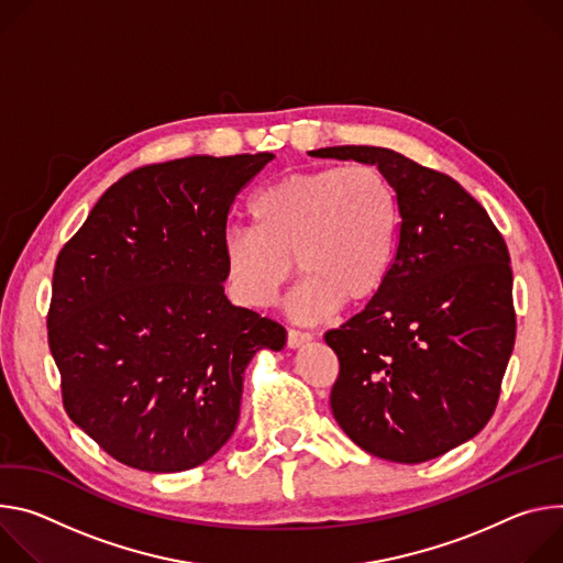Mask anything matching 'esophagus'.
Returning <instances> with one entry per match:
<instances>
[{
  "label": "esophagus",
  "mask_w": 563,
  "mask_h": 563,
  "mask_svg": "<svg viewBox=\"0 0 563 563\" xmlns=\"http://www.w3.org/2000/svg\"><path fill=\"white\" fill-rule=\"evenodd\" d=\"M310 340H313V335H310V333L299 331V329H288V338H286V342H288V346H290V349H299L301 344H306V342H310Z\"/></svg>",
  "instance_id": "1"
}]
</instances>
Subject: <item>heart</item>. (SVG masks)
Instances as JSON below:
<instances>
[{
  "label": "heart",
  "mask_w": 563,
  "mask_h": 563,
  "mask_svg": "<svg viewBox=\"0 0 563 563\" xmlns=\"http://www.w3.org/2000/svg\"><path fill=\"white\" fill-rule=\"evenodd\" d=\"M255 228H232L221 243L232 297L273 306L295 275L297 320H324L342 301L366 303L385 286L400 236V201L376 165H329L286 174L247 206Z\"/></svg>",
  "instance_id": "obj_1"
}]
</instances>
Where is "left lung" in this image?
Segmentation results:
<instances>
[{
	"label": "left lung",
	"mask_w": 563,
	"mask_h": 563,
	"mask_svg": "<svg viewBox=\"0 0 563 563\" xmlns=\"http://www.w3.org/2000/svg\"><path fill=\"white\" fill-rule=\"evenodd\" d=\"M308 154L378 165L400 201L385 286L324 335L340 360L333 416L373 456L431 461L474 439L496 409L517 338L508 245L443 172L387 147Z\"/></svg>",
	"instance_id": "left-lung-1"
}]
</instances>
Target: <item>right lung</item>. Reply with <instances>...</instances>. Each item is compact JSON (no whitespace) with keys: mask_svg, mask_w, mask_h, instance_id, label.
<instances>
[{"mask_svg":"<svg viewBox=\"0 0 563 563\" xmlns=\"http://www.w3.org/2000/svg\"><path fill=\"white\" fill-rule=\"evenodd\" d=\"M275 156H187L115 180L59 250L46 316L69 418L118 463L156 474L214 456L243 371L286 329L223 292L221 243Z\"/></svg>","mask_w":563,"mask_h":563,"instance_id":"add662e5","label":"right lung"}]
</instances>
